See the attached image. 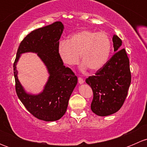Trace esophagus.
<instances>
[{"mask_svg": "<svg viewBox=\"0 0 147 147\" xmlns=\"http://www.w3.org/2000/svg\"><path fill=\"white\" fill-rule=\"evenodd\" d=\"M78 82H79L80 84H83V83H84V80H83L82 78H78Z\"/></svg>", "mask_w": 147, "mask_h": 147, "instance_id": "obj_1", "label": "esophagus"}]
</instances>
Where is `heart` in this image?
<instances>
[{"label": "heart", "mask_w": 147, "mask_h": 147, "mask_svg": "<svg viewBox=\"0 0 147 147\" xmlns=\"http://www.w3.org/2000/svg\"><path fill=\"white\" fill-rule=\"evenodd\" d=\"M112 42L105 32L83 30L72 34L67 41H60L58 54L65 64L73 66L81 61L83 69L95 72L102 69L109 60Z\"/></svg>", "instance_id": "b5f03b06"}]
</instances>
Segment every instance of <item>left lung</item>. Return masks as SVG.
Listing matches in <instances>:
<instances>
[{
	"label": "left lung",
	"instance_id": "8db88e82",
	"mask_svg": "<svg viewBox=\"0 0 147 147\" xmlns=\"http://www.w3.org/2000/svg\"><path fill=\"white\" fill-rule=\"evenodd\" d=\"M112 41L116 53L95 75L86 79L93 92L92 111L101 117L119 110L131 84L129 60L125 49H121V40L115 35Z\"/></svg>",
	"mask_w": 147,
	"mask_h": 147
}]
</instances>
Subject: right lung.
Masks as SVG:
<instances>
[{
	"label": "right lung",
	"mask_w": 147,
	"mask_h": 147,
	"mask_svg": "<svg viewBox=\"0 0 147 147\" xmlns=\"http://www.w3.org/2000/svg\"><path fill=\"white\" fill-rule=\"evenodd\" d=\"M64 30L60 21L35 30L22 40L13 64L17 95L28 112L46 121L60 119L66 112L68 102L78 78L70 68L65 67L58 54L59 40ZM37 53L50 75L42 92L38 95L27 93L17 78L16 65L20 55Z\"/></svg>",
	"instance_id": "right-lung-1"
}]
</instances>
